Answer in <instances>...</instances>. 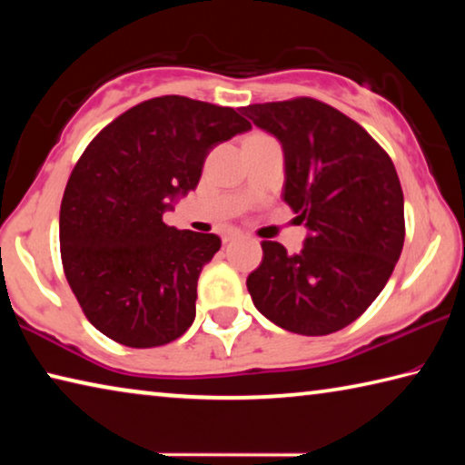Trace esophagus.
I'll return each instance as SVG.
<instances>
[{"instance_id": "esophagus-1", "label": "esophagus", "mask_w": 465, "mask_h": 465, "mask_svg": "<svg viewBox=\"0 0 465 465\" xmlns=\"http://www.w3.org/2000/svg\"><path fill=\"white\" fill-rule=\"evenodd\" d=\"M240 232L238 230H227L223 235H222V240H223V243H227V242H233V240H238L240 238Z\"/></svg>"}]
</instances>
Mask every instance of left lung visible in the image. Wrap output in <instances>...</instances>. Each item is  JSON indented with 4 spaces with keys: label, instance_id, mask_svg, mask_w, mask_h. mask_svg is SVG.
I'll list each match as a JSON object with an SVG mask.
<instances>
[{
    "label": "left lung",
    "instance_id": "obj_1",
    "mask_svg": "<svg viewBox=\"0 0 465 465\" xmlns=\"http://www.w3.org/2000/svg\"><path fill=\"white\" fill-rule=\"evenodd\" d=\"M285 152L282 199L308 225L299 254L262 242L246 281L256 310L289 332L324 336L355 322L391 277L404 246V194L385 149L313 98L243 106Z\"/></svg>",
    "mask_w": 465,
    "mask_h": 465
}]
</instances>
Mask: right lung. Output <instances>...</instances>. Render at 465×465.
<instances>
[{
  "mask_svg": "<svg viewBox=\"0 0 465 465\" xmlns=\"http://www.w3.org/2000/svg\"><path fill=\"white\" fill-rule=\"evenodd\" d=\"M248 129L233 108L160 96L85 147L63 193L59 243L69 287L102 334L152 349L191 328L199 274L222 240L170 227L163 213L194 191L211 149Z\"/></svg>",
  "mask_w": 465,
  "mask_h": 465,
  "instance_id": "1",
  "label": "right lung"
}]
</instances>
